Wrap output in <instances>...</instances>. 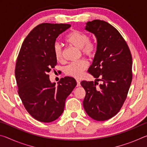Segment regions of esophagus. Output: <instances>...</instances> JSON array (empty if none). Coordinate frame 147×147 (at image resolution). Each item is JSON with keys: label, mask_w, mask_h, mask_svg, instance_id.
Listing matches in <instances>:
<instances>
[{"label": "esophagus", "mask_w": 147, "mask_h": 147, "mask_svg": "<svg viewBox=\"0 0 147 147\" xmlns=\"http://www.w3.org/2000/svg\"><path fill=\"white\" fill-rule=\"evenodd\" d=\"M76 82H77V85H76V87H79L80 86V82L78 80H76Z\"/></svg>", "instance_id": "34e87169"}]
</instances>
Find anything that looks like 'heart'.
<instances>
[{
	"label": "heart",
	"instance_id": "b5f03b06",
	"mask_svg": "<svg viewBox=\"0 0 147 147\" xmlns=\"http://www.w3.org/2000/svg\"><path fill=\"white\" fill-rule=\"evenodd\" d=\"M66 43L80 49L83 55L91 58L94 55L96 47L94 42L89 40V36L86 34L78 30H72L65 38ZM54 54L57 61L63 60V53L61 47L58 44L54 46ZM88 62L85 59H82L68 65L65 69L67 75L79 78L82 76L84 71L88 68Z\"/></svg>",
	"mask_w": 147,
	"mask_h": 147
}]
</instances>
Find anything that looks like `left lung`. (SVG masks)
Segmentation results:
<instances>
[{
  "instance_id": "left-lung-1",
  "label": "left lung",
  "mask_w": 147,
  "mask_h": 147,
  "mask_svg": "<svg viewBox=\"0 0 147 147\" xmlns=\"http://www.w3.org/2000/svg\"><path fill=\"white\" fill-rule=\"evenodd\" d=\"M85 29L95 36L96 54L88 69L96 82L82 81L86 91L83 105L87 114L102 121L115 116L127 97L132 80V58L126 42L115 28L106 21L93 20Z\"/></svg>"
}]
</instances>
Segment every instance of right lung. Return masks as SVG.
I'll return each instance as SVG.
<instances>
[{
	"instance_id": "obj_1",
	"label": "right lung",
	"mask_w": 147,
	"mask_h": 147,
	"mask_svg": "<svg viewBox=\"0 0 147 147\" xmlns=\"http://www.w3.org/2000/svg\"><path fill=\"white\" fill-rule=\"evenodd\" d=\"M70 27L69 24H39L24 40L17 59L19 95L30 115L43 123H51L61 115L66 98L77 84L73 77L65 76L56 86L48 74L57 64L54 54L56 38Z\"/></svg>"
}]
</instances>
